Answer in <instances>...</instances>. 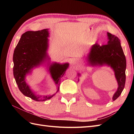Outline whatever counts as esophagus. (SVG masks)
Masks as SVG:
<instances>
[{"instance_id": "1", "label": "esophagus", "mask_w": 134, "mask_h": 134, "mask_svg": "<svg viewBox=\"0 0 134 134\" xmlns=\"http://www.w3.org/2000/svg\"><path fill=\"white\" fill-rule=\"evenodd\" d=\"M78 63V61L76 59H72L70 61V64L72 65H76Z\"/></svg>"}]
</instances>
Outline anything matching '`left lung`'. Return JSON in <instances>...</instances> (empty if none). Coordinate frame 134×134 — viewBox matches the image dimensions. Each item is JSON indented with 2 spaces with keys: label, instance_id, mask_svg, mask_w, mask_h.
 <instances>
[{
  "label": "left lung",
  "instance_id": "obj_1",
  "mask_svg": "<svg viewBox=\"0 0 134 134\" xmlns=\"http://www.w3.org/2000/svg\"><path fill=\"white\" fill-rule=\"evenodd\" d=\"M107 36V44L102 46L97 43L93 44L87 60L88 64L92 66L107 65L113 69L118 83V88L112 98L113 100H115L120 96L125 87L126 61L120 39L108 32Z\"/></svg>",
  "mask_w": 134,
  "mask_h": 134
}]
</instances>
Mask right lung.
Here are the masks:
<instances>
[{"label": "right lung", "instance_id": "obj_1", "mask_svg": "<svg viewBox=\"0 0 134 134\" xmlns=\"http://www.w3.org/2000/svg\"><path fill=\"white\" fill-rule=\"evenodd\" d=\"M48 29L37 31H27L24 33L14 51L13 75L18 87L23 95L36 101L41 102L51 98L55 94L42 97L36 96L26 83L25 78L32 68L42 64L49 58L47 54L48 47ZM69 64L52 63L49 66L52 78L59 90L60 80L65 72Z\"/></svg>", "mask_w": 134, "mask_h": 134}]
</instances>
